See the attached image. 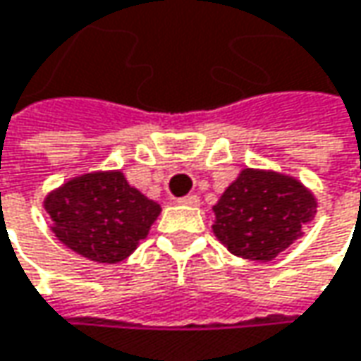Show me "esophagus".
<instances>
[{
    "mask_svg": "<svg viewBox=\"0 0 361 361\" xmlns=\"http://www.w3.org/2000/svg\"><path fill=\"white\" fill-rule=\"evenodd\" d=\"M178 202H180V204H185V206H198V204H200V198L192 194V196H183V198H180Z\"/></svg>",
    "mask_w": 361,
    "mask_h": 361,
    "instance_id": "1",
    "label": "esophagus"
}]
</instances>
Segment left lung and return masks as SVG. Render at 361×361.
<instances>
[{
  "label": "left lung",
  "instance_id": "8db88e82",
  "mask_svg": "<svg viewBox=\"0 0 361 361\" xmlns=\"http://www.w3.org/2000/svg\"><path fill=\"white\" fill-rule=\"evenodd\" d=\"M212 210V231L233 255L271 262L305 235L317 214V198L296 178L247 167Z\"/></svg>",
  "mask_w": 361,
  "mask_h": 361
}]
</instances>
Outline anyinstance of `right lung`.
Wrapping results in <instances>:
<instances>
[{"mask_svg": "<svg viewBox=\"0 0 361 361\" xmlns=\"http://www.w3.org/2000/svg\"><path fill=\"white\" fill-rule=\"evenodd\" d=\"M54 237L97 264L126 259L149 235L161 206L122 171H94L65 181L44 198Z\"/></svg>", "mask_w": 361, "mask_h": 361, "instance_id": "obj_1", "label": "right lung"}]
</instances>
